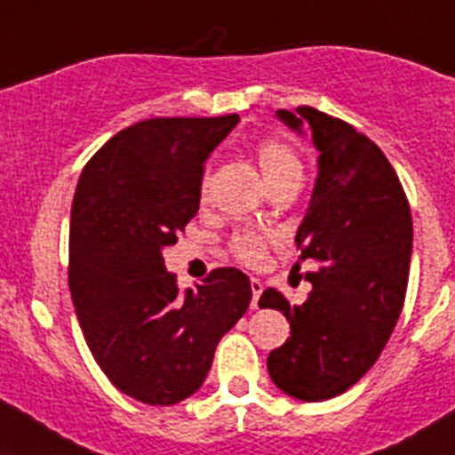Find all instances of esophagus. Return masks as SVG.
Returning a JSON list of instances; mask_svg holds the SVG:
<instances>
[{
	"mask_svg": "<svg viewBox=\"0 0 455 455\" xmlns=\"http://www.w3.org/2000/svg\"><path fill=\"white\" fill-rule=\"evenodd\" d=\"M251 310H259V299H261V291H263V284L261 280L257 277H251Z\"/></svg>",
	"mask_w": 455,
	"mask_h": 455,
	"instance_id": "34e87169",
	"label": "esophagus"
}]
</instances>
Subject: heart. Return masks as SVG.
Instances as JSON below:
<instances>
[{
  "label": "heart",
  "mask_w": 455,
  "mask_h": 455,
  "mask_svg": "<svg viewBox=\"0 0 455 455\" xmlns=\"http://www.w3.org/2000/svg\"><path fill=\"white\" fill-rule=\"evenodd\" d=\"M257 162L261 166L263 178L268 180V185L282 180L286 175L300 173V159L296 156V152L280 139H263L259 140L257 150ZM208 194V178H204L201 182V196L205 198ZM231 251L234 257L240 259L243 263H261L266 257V238L261 234H254V231H245V234L234 235L231 240Z\"/></svg>",
  "instance_id": "b5f03b06"
}]
</instances>
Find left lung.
Instances as JSON below:
<instances>
[{"label": "left lung", "instance_id": "obj_1", "mask_svg": "<svg viewBox=\"0 0 455 455\" xmlns=\"http://www.w3.org/2000/svg\"><path fill=\"white\" fill-rule=\"evenodd\" d=\"M286 127L310 129L319 175L296 234L312 291L291 305L266 289L259 307L286 316L291 338L268 354L286 395L319 403L354 387L379 358L403 312L411 257V212L398 175L368 136L312 106L277 110Z\"/></svg>", "mask_w": 455, "mask_h": 455}]
</instances>
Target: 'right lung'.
<instances>
[{
  "label": "right lung",
  "mask_w": 455,
  "mask_h": 455,
  "mask_svg": "<svg viewBox=\"0 0 455 455\" xmlns=\"http://www.w3.org/2000/svg\"><path fill=\"white\" fill-rule=\"evenodd\" d=\"M240 117H152L122 129L80 173L68 291L92 356L122 393L175 404L196 393L221 335L251 300L250 277L215 268L178 289L162 250L201 201L204 164Z\"/></svg>",
  "instance_id": "right-lung-1"
}]
</instances>
